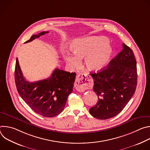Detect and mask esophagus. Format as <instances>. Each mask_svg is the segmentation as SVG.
<instances>
[{"mask_svg":"<svg viewBox=\"0 0 150 150\" xmlns=\"http://www.w3.org/2000/svg\"><path fill=\"white\" fill-rule=\"evenodd\" d=\"M91 86V77L87 74H79L76 78L75 87L79 92H83Z\"/></svg>","mask_w":150,"mask_h":150,"instance_id":"34e87169","label":"esophagus"}]
</instances>
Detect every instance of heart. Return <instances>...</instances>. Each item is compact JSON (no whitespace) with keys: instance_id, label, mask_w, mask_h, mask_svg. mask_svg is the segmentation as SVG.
<instances>
[{"instance_id":"1","label":"heart","mask_w":150,"mask_h":150,"mask_svg":"<svg viewBox=\"0 0 150 150\" xmlns=\"http://www.w3.org/2000/svg\"><path fill=\"white\" fill-rule=\"evenodd\" d=\"M108 39L103 36H91L75 40L71 48L74 54L64 53L69 66L76 68L80 59L85 58V65L90 71H98L108 63L112 49Z\"/></svg>"}]
</instances>
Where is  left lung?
Here are the masks:
<instances>
[{"mask_svg": "<svg viewBox=\"0 0 150 150\" xmlns=\"http://www.w3.org/2000/svg\"><path fill=\"white\" fill-rule=\"evenodd\" d=\"M123 50L104 69L90 75L93 91L98 96L96 105L90 109L95 118L105 120L115 117L134 96L137 85V61L132 49L125 43Z\"/></svg>", "mask_w": 150, "mask_h": 150, "instance_id": "8db88e82", "label": "left lung"}]
</instances>
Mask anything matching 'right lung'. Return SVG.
I'll return each mask as SVG.
<instances>
[{"instance_id":"add662e5","label":"right lung","mask_w":150,"mask_h":150,"mask_svg":"<svg viewBox=\"0 0 150 150\" xmlns=\"http://www.w3.org/2000/svg\"><path fill=\"white\" fill-rule=\"evenodd\" d=\"M47 33L49 31H42L33 35L25 42ZM75 76V72L56 68L49 78L30 82L23 75L18 58L16 60L15 81L18 93L33 110L43 117H54L63 112L68 97L73 91Z\"/></svg>"}]
</instances>
